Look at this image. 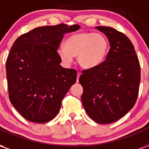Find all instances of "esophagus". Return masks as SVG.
<instances>
[{
    "label": "esophagus",
    "instance_id": "34e87169",
    "mask_svg": "<svg viewBox=\"0 0 149 149\" xmlns=\"http://www.w3.org/2000/svg\"><path fill=\"white\" fill-rule=\"evenodd\" d=\"M80 76H81V72H77V82L79 81V78H80Z\"/></svg>",
    "mask_w": 149,
    "mask_h": 149
}]
</instances>
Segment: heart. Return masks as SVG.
Listing matches in <instances>:
<instances>
[{
  "label": "heart",
  "mask_w": 149,
  "mask_h": 149,
  "mask_svg": "<svg viewBox=\"0 0 149 149\" xmlns=\"http://www.w3.org/2000/svg\"><path fill=\"white\" fill-rule=\"evenodd\" d=\"M109 49V43L101 33L81 32L72 34L65 40V47H60L56 53L60 61L65 66L77 56V62L82 68H93L102 63Z\"/></svg>",
  "instance_id": "1"
}]
</instances>
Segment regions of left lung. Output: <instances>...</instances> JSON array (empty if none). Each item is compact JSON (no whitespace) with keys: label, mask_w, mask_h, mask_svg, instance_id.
<instances>
[{"label":"left lung","mask_w":149,"mask_h":149,"mask_svg":"<svg viewBox=\"0 0 149 149\" xmlns=\"http://www.w3.org/2000/svg\"><path fill=\"white\" fill-rule=\"evenodd\" d=\"M105 34L110 49L105 61L82 71L81 100L87 114L99 124H110L134 106L139 93L141 67L131 40L115 29L97 26Z\"/></svg>","instance_id":"obj_1"}]
</instances>
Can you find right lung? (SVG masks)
Returning a JSON list of instances; mask_svg holds the SVG:
<instances>
[{"mask_svg":"<svg viewBox=\"0 0 149 149\" xmlns=\"http://www.w3.org/2000/svg\"><path fill=\"white\" fill-rule=\"evenodd\" d=\"M80 27L60 24L36 28L12 46L6 61L8 97L29 121L46 123L54 118L77 81V70L63 68L56 50L64 34Z\"/></svg>","mask_w":149,"mask_h":149,"instance_id":"right-lung-1","label":"right lung"}]
</instances>
